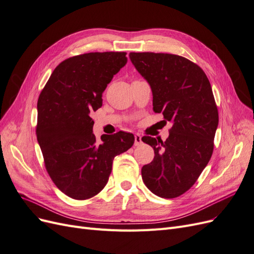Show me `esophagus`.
<instances>
[{"label":"esophagus","mask_w":254,"mask_h":254,"mask_svg":"<svg viewBox=\"0 0 254 254\" xmlns=\"http://www.w3.org/2000/svg\"><path fill=\"white\" fill-rule=\"evenodd\" d=\"M142 144V137L140 134H135L134 135V145L135 146H139Z\"/></svg>","instance_id":"34e87169"}]
</instances>
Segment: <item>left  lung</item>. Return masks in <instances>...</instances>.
I'll return each mask as SVG.
<instances>
[{"label": "left lung", "instance_id": "8db88e82", "mask_svg": "<svg viewBox=\"0 0 254 254\" xmlns=\"http://www.w3.org/2000/svg\"><path fill=\"white\" fill-rule=\"evenodd\" d=\"M130 60L152 91V106L173 122L165 142L142 141L155 158L142 167V179L153 194L176 198L197 181L212 157L218 110L202 68L182 56L164 53H130Z\"/></svg>", "mask_w": 254, "mask_h": 254}]
</instances>
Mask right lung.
<instances>
[{
	"label": "right lung",
	"mask_w": 254,
	"mask_h": 254,
	"mask_svg": "<svg viewBox=\"0 0 254 254\" xmlns=\"http://www.w3.org/2000/svg\"><path fill=\"white\" fill-rule=\"evenodd\" d=\"M127 64L125 52L87 53L59 64L38 98L36 134L45 168L66 196L84 200L108 182L115 156L134 143L132 133H92L90 114L101 108L102 94Z\"/></svg>",
	"instance_id": "add662e5"
}]
</instances>
